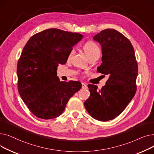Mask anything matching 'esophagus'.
Masks as SVG:
<instances>
[{
	"label": "esophagus",
	"mask_w": 154,
	"mask_h": 154,
	"mask_svg": "<svg viewBox=\"0 0 154 154\" xmlns=\"http://www.w3.org/2000/svg\"><path fill=\"white\" fill-rule=\"evenodd\" d=\"M82 88L83 89H86V88H87V85L84 83H82Z\"/></svg>",
	"instance_id": "1"
}]
</instances>
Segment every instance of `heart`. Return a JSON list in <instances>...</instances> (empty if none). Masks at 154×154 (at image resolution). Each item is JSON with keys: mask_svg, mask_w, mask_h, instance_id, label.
<instances>
[{"mask_svg": "<svg viewBox=\"0 0 154 154\" xmlns=\"http://www.w3.org/2000/svg\"><path fill=\"white\" fill-rule=\"evenodd\" d=\"M84 49L89 59L94 58V57H98L99 58V57L100 56L101 54V51L100 48L99 47V45L97 44L96 43L89 41L87 42L84 45ZM75 53V49L73 48L70 51L68 55V59H70L73 55H74Z\"/></svg>", "mask_w": 154, "mask_h": 154, "instance_id": "b5f03b06", "label": "heart"}]
</instances>
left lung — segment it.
Listing matches in <instances>:
<instances>
[{
  "instance_id": "obj_1",
  "label": "left lung",
  "mask_w": 154,
  "mask_h": 154,
  "mask_svg": "<svg viewBox=\"0 0 154 154\" xmlns=\"http://www.w3.org/2000/svg\"><path fill=\"white\" fill-rule=\"evenodd\" d=\"M94 40L100 44L102 51L97 71L109 78L100 90L88 85L91 95L84 106L92 117L106 122L119 116L135 95L138 65L130 40L117 30H103Z\"/></svg>"
}]
</instances>
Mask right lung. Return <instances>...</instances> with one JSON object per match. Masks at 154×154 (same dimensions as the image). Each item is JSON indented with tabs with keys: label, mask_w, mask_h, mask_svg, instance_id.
Here are the masks:
<instances>
[{
	"label": "right lung",
	"mask_w": 154,
	"mask_h": 154,
	"mask_svg": "<svg viewBox=\"0 0 154 154\" xmlns=\"http://www.w3.org/2000/svg\"><path fill=\"white\" fill-rule=\"evenodd\" d=\"M83 35L58 29H48L32 36L18 60V91L29 110L37 117L51 119L60 116L70 98L79 91V81L60 82L59 64Z\"/></svg>",
	"instance_id": "1"
}]
</instances>
